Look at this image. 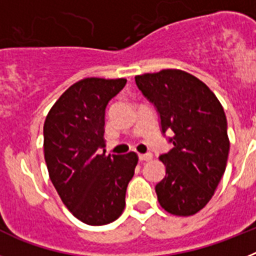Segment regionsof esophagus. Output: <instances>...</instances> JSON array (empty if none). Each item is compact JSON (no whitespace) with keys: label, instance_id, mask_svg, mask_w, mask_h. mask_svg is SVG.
<instances>
[{"label":"esophagus","instance_id":"34e87169","mask_svg":"<svg viewBox=\"0 0 256 256\" xmlns=\"http://www.w3.org/2000/svg\"><path fill=\"white\" fill-rule=\"evenodd\" d=\"M138 159L141 162H148L151 160V154H138Z\"/></svg>","mask_w":256,"mask_h":256}]
</instances>
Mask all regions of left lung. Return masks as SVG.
<instances>
[{
	"mask_svg": "<svg viewBox=\"0 0 256 256\" xmlns=\"http://www.w3.org/2000/svg\"><path fill=\"white\" fill-rule=\"evenodd\" d=\"M155 105L162 130H172L173 148L160 155L165 177L155 187L159 204L173 216L200 212L212 198L227 165L230 140L223 106L212 91L180 69L136 76Z\"/></svg>",
	"mask_w": 256,
	"mask_h": 256,
	"instance_id": "left-lung-1",
	"label": "left lung"
}]
</instances>
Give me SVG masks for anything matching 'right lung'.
Returning <instances> with one entry per match:
<instances>
[{"label":"right lung","instance_id":"1","mask_svg":"<svg viewBox=\"0 0 256 256\" xmlns=\"http://www.w3.org/2000/svg\"><path fill=\"white\" fill-rule=\"evenodd\" d=\"M126 79L84 78L70 86L48 112L44 152L50 180L76 218L90 226L116 220L138 162L136 152L105 155V108Z\"/></svg>","mask_w":256,"mask_h":256}]
</instances>
